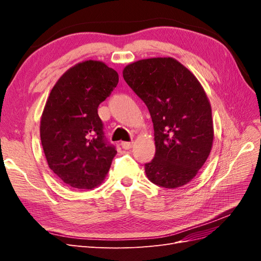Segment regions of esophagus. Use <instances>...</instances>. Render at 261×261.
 <instances>
[{
    "label": "esophagus",
    "instance_id": "1",
    "mask_svg": "<svg viewBox=\"0 0 261 261\" xmlns=\"http://www.w3.org/2000/svg\"><path fill=\"white\" fill-rule=\"evenodd\" d=\"M133 145H134L133 141H123V143L121 144L122 148H123V149H125V150H128V149H130V148L133 147Z\"/></svg>",
    "mask_w": 261,
    "mask_h": 261
}]
</instances>
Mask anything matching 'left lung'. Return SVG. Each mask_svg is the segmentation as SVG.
<instances>
[{
    "label": "left lung",
    "instance_id": "obj_1",
    "mask_svg": "<svg viewBox=\"0 0 261 261\" xmlns=\"http://www.w3.org/2000/svg\"><path fill=\"white\" fill-rule=\"evenodd\" d=\"M123 77L152 118L155 154L145 164L147 177L164 188L187 184L208 159L213 143L211 106L200 83L172 58L134 62Z\"/></svg>",
    "mask_w": 261,
    "mask_h": 261
}]
</instances>
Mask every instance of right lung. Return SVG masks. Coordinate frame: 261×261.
Listing matches in <instances>:
<instances>
[{"mask_svg":"<svg viewBox=\"0 0 261 261\" xmlns=\"http://www.w3.org/2000/svg\"><path fill=\"white\" fill-rule=\"evenodd\" d=\"M117 83L113 68L100 61H85L61 76L46 100L40 121L45 159L70 187H97L111 167L116 149L107 141L98 107Z\"/></svg>","mask_w":261,"mask_h":261,"instance_id":"obj_1","label":"right lung"}]
</instances>
